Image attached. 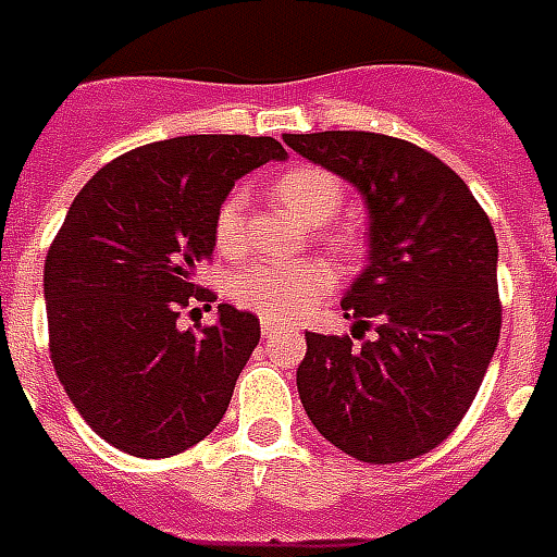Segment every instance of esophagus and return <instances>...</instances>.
Masks as SVG:
<instances>
[{
	"label": "esophagus",
	"mask_w": 557,
	"mask_h": 557,
	"mask_svg": "<svg viewBox=\"0 0 557 557\" xmlns=\"http://www.w3.org/2000/svg\"><path fill=\"white\" fill-rule=\"evenodd\" d=\"M260 333H263V338H272V335L282 333V326H278V323H272V321H263V323H260Z\"/></svg>",
	"instance_id": "1"
}]
</instances>
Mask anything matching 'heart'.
<instances>
[{"mask_svg":"<svg viewBox=\"0 0 557 557\" xmlns=\"http://www.w3.org/2000/svg\"><path fill=\"white\" fill-rule=\"evenodd\" d=\"M272 197L290 209L299 222L323 224L333 219L342 200L345 188L323 168L314 164H294L275 176L272 183ZM246 195L234 188L222 197V203L215 209L212 219V239L222 255H236L246 246ZM321 243L335 258L350 260L357 258L360 243L350 227L333 224L323 227ZM335 278L333 270L321 260H302V263H246L231 275L227 294L239 309H248L267 318V321H290L299 311H306L311 302L323 299L333 290Z\"/></svg>","mask_w":557,"mask_h":557,"instance_id":"1","label":"heart"}]
</instances>
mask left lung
Instances as JSON below:
<instances>
[{
  "instance_id": "obj_1",
  "label": "left lung",
  "mask_w": 557,
  "mask_h": 557,
  "mask_svg": "<svg viewBox=\"0 0 557 557\" xmlns=\"http://www.w3.org/2000/svg\"><path fill=\"white\" fill-rule=\"evenodd\" d=\"M285 144L360 188L372 246L342 299L362 345L306 333L302 408L354 459H417L461 423L498 348L492 222L459 173L401 137L318 132L285 134Z\"/></svg>"
}]
</instances>
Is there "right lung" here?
<instances>
[{"label": "right lung", "mask_w": 557, "mask_h": 557, "mask_svg": "<svg viewBox=\"0 0 557 557\" xmlns=\"http://www.w3.org/2000/svg\"><path fill=\"white\" fill-rule=\"evenodd\" d=\"M285 146L248 134H188L137 146L74 197L45 263L50 360L89 429L122 453L168 459L222 423L260 342L251 311L180 330L212 258V219L239 176ZM195 311V309H191Z\"/></svg>", "instance_id": "obj_1"}]
</instances>
